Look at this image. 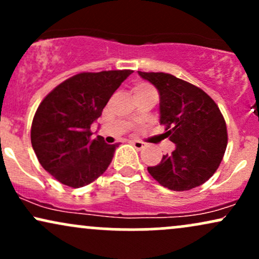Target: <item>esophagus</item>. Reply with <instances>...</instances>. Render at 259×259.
<instances>
[{"instance_id": "esophagus-1", "label": "esophagus", "mask_w": 259, "mask_h": 259, "mask_svg": "<svg viewBox=\"0 0 259 259\" xmlns=\"http://www.w3.org/2000/svg\"><path fill=\"white\" fill-rule=\"evenodd\" d=\"M132 145H133L134 147L136 148V150H142V148L145 147V144H144V142L138 141V140H134V141H132Z\"/></svg>"}]
</instances>
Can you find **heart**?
<instances>
[{
    "mask_svg": "<svg viewBox=\"0 0 259 259\" xmlns=\"http://www.w3.org/2000/svg\"><path fill=\"white\" fill-rule=\"evenodd\" d=\"M133 92L135 96H138V95H145V94H150V92H156V91L153 90L152 86L146 84V82H138V84L133 88Z\"/></svg>",
    "mask_w": 259,
    "mask_h": 259,
    "instance_id": "1",
    "label": "heart"
}]
</instances>
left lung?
I'll return each instance as SVG.
<instances>
[{
	"label": "left lung",
	"instance_id": "1",
	"mask_svg": "<svg viewBox=\"0 0 259 259\" xmlns=\"http://www.w3.org/2000/svg\"><path fill=\"white\" fill-rule=\"evenodd\" d=\"M159 92V123L175 144L171 154L148 167L162 186L187 191L209 179L228 144L225 120L215 102L197 86L167 73L138 72Z\"/></svg>",
	"mask_w": 259,
	"mask_h": 259
}]
</instances>
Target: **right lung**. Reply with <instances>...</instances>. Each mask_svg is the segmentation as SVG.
<instances>
[{
	"label": "right lung",
	"instance_id": "add662e5",
	"mask_svg": "<svg viewBox=\"0 0 259 259\" xmlns=\"http://www.w3.org/2000/svg\"><path fill=\"white\" fill-rule=\"evenodd\" d=\"M133 70L80 73L59 84L38 106L31 124V145L38 162L63 185L82 187L111 164L118 144L91 139L114 91Z\"/></svg>",
	"mask_w": 259,
	"mask_h": 259
}]
</instances>
